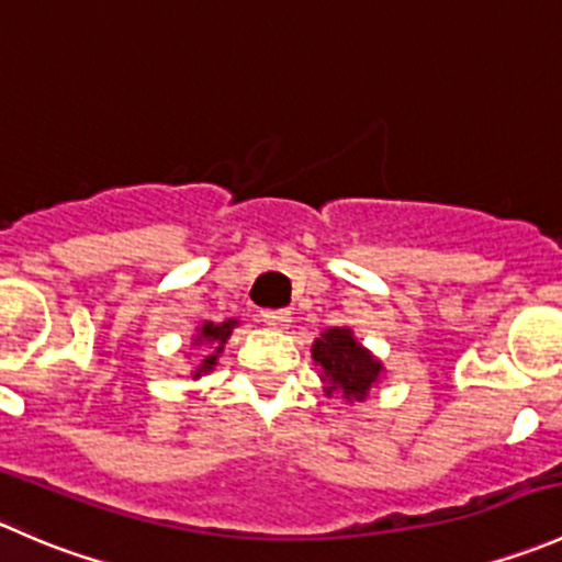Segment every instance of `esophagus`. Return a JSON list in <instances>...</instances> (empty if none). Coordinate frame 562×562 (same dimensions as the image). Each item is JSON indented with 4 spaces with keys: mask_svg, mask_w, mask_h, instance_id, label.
<instances>
[{
    "mask_svg": "<svg viewBox=\"0 0 562 562\" xmlns=\"http://www.w3.org/2000/svg\"><path fill=\"white\" fill-rule=\"evenodd\" d=\"M262 322L268 327H276V330H286L289 327V322H292V311L289 308H268V311H262Z\"/></svg>",
    "mask_w": 562,
    "mask_h": 562,
    "instance_id": "34e87169",
    "label": "esophagus"
}]
</instances>
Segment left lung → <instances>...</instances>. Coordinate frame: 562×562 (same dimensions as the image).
<instances>
[{
    "label": "left lung",
    "instance_id": "left-lung-1",
    "mask_svg": "<svg viewBox=\"0 0 562 562\" xmlns=\"http://www.w3.org/2000/svg\"><path fill=\"white\" fill-rule=\"evenodd\" d=\"M311 358L319 366L325 396H341V402H363L385 376V366L371 349H366L352 327H327L311 344Z\"/></svg>",
    "mask_w": 562,
    "mask_h": 562
}]
</instances>
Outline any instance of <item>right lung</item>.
Here are the masks:
<instances>
[{
  "label": "right lung",
  "instance_id": "obj_1",
  "mask_svg": "<svg viewBox=\"0 0 562 562\" xmlns=\"http://www.w3.org/2000/svg\"><path fill=\"white\" fill-rule=\"evenodd\" d=\"M237 325H240V319H226V322L204 319L202 325L193 330L191 344H193V347H204L202 360H199V363H193V371H191L193 380H202L204 374H210V371L218 366L221 352H224L226 341H229L232 330H235Z\"/></svg>",
  "mask_w": 562,
  "mask_h": 562
}]
</instances>
